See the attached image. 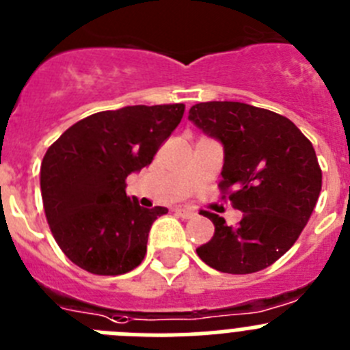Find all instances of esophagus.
Listing matches in <instances>:
<instances>
[{
	"mask_svg": "<svg viewBox=\"0 0 350 350\" xmlns=\"http://www.w3.org/2000/svg\"><path fill=\"white\" fill-rule=\"evenodd\" d=\"M175 213L178 215V217H182V219H192V217H196V210H192V208H175Z\"/></svg>",
	"mask_w": 350,
	"mask_h": 350,
	"instance_id": "esophagus-1",
	"label": "esophagus"
}]
</instances>
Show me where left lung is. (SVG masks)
<instances>
[{
	"label": "left lung",
	"mask_w": 350,
	"mask_h": 350,
	"mask_svg": "<svg viewBox=\"0 0 350 350\" xmlns=\"http://www.w3.org/2000/svg\"><path fill=\"white\" fill-rule=\"evenodd\" d=\"M189 120L224 147L220 189L243 219L227 226L204 211L215 234L196 250L210 267L252 274L274 264L299 239L321 192L316 150L288 118L243 102H201Z\"/></svg>",
	"instance_id": "1"
}]
</instances>
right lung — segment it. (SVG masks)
Wrapping results in <instances>:
<instances>
[{
  "instance_id": "1",
  "label": "right lung",
  "mask_w": 350,
  "mask_h": 350,
  "mask_svg": "<svg viewBox=\"0 0 350 350\" xmlns=\"http://www.w3.org/2000/svg\"><path fill=\"white\" fill-rule=\"evenodd\" d=\"M184 104L126 105L67 128L41 163L48 226L66 256L92 274L118 275L144 260L152 222L168 213L126 196V177L150 165Z\"/></svg>"
}]
</instances>
